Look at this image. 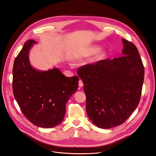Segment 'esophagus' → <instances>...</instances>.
Here are the masks:
<instances>
[{
    "label": "esophagus",
    "mask_w": 156,
    "mask_h": 156,
    "mask_svg": "<svg viewBox=\"0 0 156 156\" xmlns=\"http://www.w3.org/2000/svg\"><path fill=\"white\" fill-rule=\"evenodd\" d=\"M83 86V81L80 80V81H79V87L81 88V87H82Z\"/></svg>",
    "instance_id": "1"
}]
</instances>
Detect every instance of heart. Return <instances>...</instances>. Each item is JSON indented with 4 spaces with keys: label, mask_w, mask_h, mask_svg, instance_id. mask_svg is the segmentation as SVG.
Instances as JSON below:
<instances>
[{
    "label": "heart",
    "mask_w": 156,
    "mask_h": 156,
    "mask_svg": "<svg viewBox=\"0 0 156 156\" xmlns=\"http://www.w3.org/2000/svg\"><path fill=\"white\" fill-rule=\"evenodd\" d=\"M101 50V47L99 45H93L90 47L85 48L81 50L79 53V57L80 58H85L88 57V56H93Z\"/></svg>",
    "instance_id": "heart-1"
}]
</instances>
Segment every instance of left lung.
<instances>
[{
    "label": "left lung",
    "mask_w": 156,
    "mask_h": 156,
    "mask_svg": "<svg viewBox=\"0 0 156 156\" xmlns=\"http://www.w3.org/2000/svg\"><path fill=\"white\" fill-rule=\"evenodd\" d=\"M122 56L83 66L78 75L84 84L86 110L92 122L102 129L122 124L137 107L144 79L138 50L122 39Z\"/></svg>",
    "instance_id": "left-lung-1"
}]
</instances>
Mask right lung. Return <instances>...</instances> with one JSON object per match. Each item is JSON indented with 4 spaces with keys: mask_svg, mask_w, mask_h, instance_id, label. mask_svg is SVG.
Masks as SVG:
<instances>
[{
    "mask_svg": "<svg viewBox=\"0 0 156 156\" xmlns=\"http://www.w3.org/2000/svg\"><path fill=\"white\" fill-rule=\"evenodd\" d=\"M37 42L29 40L15 59L13 92L24 116L37 126L51 128L63 121L66 104L77 90L79 78L65 76L57 68L48 71L34 69L29 53Z\"/></svg>",
    "mask_w": 156,
    "mask_h": 156,
    "instance_id": "1",
    "label": "right lung"
}]
</instances>
